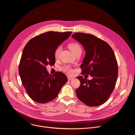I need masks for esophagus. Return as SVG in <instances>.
Listing matches in <instances>:
<instances>
[{
  "label": "esophagus",
  "mask_w": 135,
  "mask_h": 135,
  "mask_svg": "<svg viewBox=\"0 0 135 135\" xmlns=\"http://www.w3.org/2000/svg\"><path fill=\"white\" fill-rule=\"evenodd\" d=\"M67 78H68V80H72V79H73V77H72V76H67Z\"/></svg>",
  "instance_id": "1"
}]
</instances>
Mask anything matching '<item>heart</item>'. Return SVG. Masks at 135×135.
Listing matches in <instances>:
<instances>
[{"label": "heart", "mask_w": 135, "mask_h": 135, "mask_svg": "<svg viewBox=\"0 0 135 135\" xmlns=\"http://www.w3.org/2000/svg\"><path fill=\"white\" fill-rule=\"evenodd\" d=\"M68 48L69 49L73 52V54H75L78 52L79 50H81V47L80 46V45L75 42H72L68 44ZM62 48L61 47H58L54 52V55L55 58H58L59 57V55L60 54V53L61 52ZM62 70L68 73H73V70L71 69L69 66H65L64 67H62Z\"/></svg>", "instance_id": "b5f03b06"}]
</instances>
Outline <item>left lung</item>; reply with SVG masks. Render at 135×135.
<instances>
[{"instance_id":"1","label":"left lung","mask_w":135,"mask_h":135,"mask_svg":"<svg viewBox=\"0 0 135 135\" xmlns=\"http://www.w3.org/2000/svg\"><path fill=\"white\" fill-rule=\"evenodd\" d=\"M72 37L83 45L86 55L81 65V74L91 80L77 77L80 86L76 90L79 99L89 106L105 103L112 93L118 77V65L110 45L91 34L76 32Z\"/></svg>"}]
</instances>
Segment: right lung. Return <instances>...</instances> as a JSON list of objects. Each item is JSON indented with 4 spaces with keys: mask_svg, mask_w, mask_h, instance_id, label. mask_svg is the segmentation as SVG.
<instances>
[{
    "mask_svg": "<svg viewBox=\"0 0 135 135\" xmlns=\"http://www.w3.org/2000/svg\"><path fill=\"white\" fill-rule=\"evenodd\" d=\"M71 33L70 31H48L33 37L25 45L19 74L26 92L33 101L44 104L52 100L67 82L64 73L57 71L50 75L46 66L55 64L56 49Z\"/></svg>",
    "mask_w": 135,
    "mask_h": 135,
    "instance_id": "obj_1",
    "label": "right lung"
}]
</instances>
